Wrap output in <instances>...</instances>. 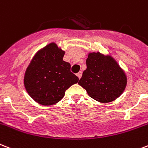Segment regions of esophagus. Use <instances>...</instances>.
Returning a JSON list of instances; mask_svg holds the SVG:
<instances>
[{
    "mask_svg": "<svg viewBox=\"0 0 148 148\" xmlns=\"http://www.w3.org/2000/svg\"><path fill=\"white\" fill-rule=\"evenodd\" d=\"M82 71H79L77 74V76L78 77V78L80 79L82 77Z\"/></svg>",
    "mask_w": 148,
    "mask_h": 148,
    "instance_id": "1",
    "label": "esophagus"
}]
</instances>
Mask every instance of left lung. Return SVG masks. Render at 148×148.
Listing matches in <instances>:
<instances>
[{
	"label": "left lung",
	"mask_w": 148,
	"mask_h": 148,
	"mask_svg": "<svg viewBox=\"0 0 148 148\" xmlns=\"http://www.w3.org/2000/svg\"><path fill=\"white\" fill-rule=\"evenodd\" d=\"M79 85L89 96L101 103H109L118 99L126 89L127 76L111 54L89 52Z\"/></svg>",
	"instance_id": "8db88e82"
}]
</instances>
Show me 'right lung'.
Listing matches in <instances>:
<instances>
[{
	"label": "right lung",
	"instance_id": "1",
	"mask_svg": "<svg viewBox=\"0 0 148 148\" xmlns=\"http://www.w3.org/2000/svg\"><path fill=\"white\" fill-rule=\"evenodd\" d=\"M65 51L50 42L36 52L27 66L24 86L29 96L42 106L56 104L66 89L78 82L71 64L63 60Z\"/></svg>",
	"mask_w": 148,
	"mask_h": 148
}]
</instances>
